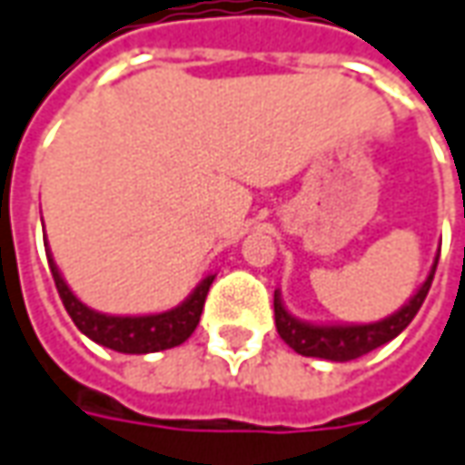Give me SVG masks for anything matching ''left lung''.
<instances>
[{
	"label": "left lung",
	"mask_w": 465,
	"mask_h": 465,
	"mask_svg": "<svg viewBox=\"0 0 465 465\" xmlns=\"http://www.w3.org/2000/svg\"><path fill=\"white\" fill-rule=\"evenodd\" d=\"M438 258L440 251L432 261L428 279L420 283V289L414 292L412 297L401 304L394 314H389L379 322H351V325H317V322H304L283 307L282 292H273V317H276V330L282 335V341L294 348L299 356L307 358H325V361H353L376 351L379 345L394 341L404 327L414 320V314L420 312L422 302L428 297L430 283L438 269Z\"/></svg>",
	"instance_id": "8db88e82"
}]
</instances>
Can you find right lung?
<instances>
[{"label": "right lung", "instance_id": "obj_1", "mask_svg": "<svg viewBox=\"0 0 465 465\" xmlns=\"http://www.w3.org/2000/svg\"><path fill=\"white\" fill-rule=\"evenodd\" d=\"M45 253H48V266H51L55 289L64 299L65 312L71 314L74 325L99 345L112 348L117 353H133V356L168 351V348H176L183 341H189L196 325H199V317H202V310H204V299H207V292H210L212 282H214V273L204 276L182 304H176L173 310H166V312L104 314L86 307L71 292V286L65 283L61 271L55 266V261H53L48 238H45Z\"/></svg>", "mask_w": 465, "mask_h": 465}]
</instances>
